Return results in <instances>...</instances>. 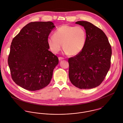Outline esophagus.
I'll return each mask as SVG.
<instances>
[{
  "label": "esophagus",
  "instance_id": "1",
  "mask_svg": "<svg viewBox=\"0 0 123 123\" xmlns=\"http://www.w3.org/2000/svg\"><path fill=\"white\" fill-rule=\"evenodd\" d=\"M58 58H59V60L60 61L62 60H64V58L62 57H59Z\"/></svg>",
  "mask_w": 123,
  "mask_h": 123
}]
</instances>
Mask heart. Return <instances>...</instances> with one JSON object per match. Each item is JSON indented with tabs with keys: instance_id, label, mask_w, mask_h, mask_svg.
I'll return each instance as SVG.
<instances>
[{
	"instance_id": "obj_1",
	"label": "heart",
	"mask_w": 123,
	"mask_h": 123,
	"mask_svg": "<svg viewBox=\"0 0 123 123\" xmlns=\"http://www.w3.org/2000/svg\"><path fill=\"white\" fill-rule=\"evenodd\" d=\"M87 40L86 32L81 25H63L58 28L53 36L47 40L48 46L54 53H57L62 48L70 55H76L84 49Z\"/></svg>"
}]
</instances>
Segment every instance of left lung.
I'll use <instances>...</instances> for the list:
<instances>
[{
  "instance_id": "obj_1",
  "label": "left lung",
  "mask_w": 123,
  "mask_h": 123,
  "mask_svg": "<svg viewBox=\"0 0 123 123\" xmlns=\"http://www.w3.org/2000/svg\"><path fill=\"white\" fill-rule=\"evenodd\" d=\"M84 27L87 40L83 50L68 59L71 83L80 89L98 86L109 70L111 46L104 32L87 21L75 23Z\"/></svg>"
}]
</instances>
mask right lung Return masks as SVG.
<instances>
[{"label": "right lung", "mask_w": 123, "mask_h": 123, "mask_svg": "<svg viewBox=\"0 0 123 123\" xmlns=\"http://www.w3.org/2000/svg\"><path fill=\"white\" fill-rule=\"evenodd\" d=\"M53 22H34L25 26L13 39L8 64L13 81L20 87L35 91L50 82L58 58L49 51L48 36Z\"/></svg>", "instance_id": "add662e5"}]
</instances>
